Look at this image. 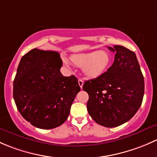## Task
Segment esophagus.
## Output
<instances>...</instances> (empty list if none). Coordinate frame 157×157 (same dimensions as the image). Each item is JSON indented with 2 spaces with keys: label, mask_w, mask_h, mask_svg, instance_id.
Returning <instances> with one entry per match:
<instances>
[{
  "label": "esophagus",
  "mask_w": 157,
  "mask_h": 157,
  "mask_svg": "<svg viewBox=\"0 0 157 157\" xmlns=\"http://www.w3.org/2000/svg\"><path fill=\"white\" fill-rule=\"evenodd\" d=\"M78 82V85H79V86H80V88H82V86H83V84H84L83 80H82V78H79Z\"/></svg>",
  "instance_id": "esophagus-1"
}]
</instances>
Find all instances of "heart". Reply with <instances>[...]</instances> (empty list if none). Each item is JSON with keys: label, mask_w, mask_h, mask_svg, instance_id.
Masks as SVG:
<instances>
[{"label": "heart", "mask_w": 157, "mask_h": 157, "mask_svg": "<svg viewBox=\"0 0 157 157\" xmlns=\"http://www.w3.org/2000/svg\"><path fill=\"white\" fill-rule=\"evenodd\" d=\"M74 65L82 67L83 73L90 78H95L102 75L107 69L111 62L110 55L107 51H98L81 53L71 56ZM66 65L69 67L67 63Z\"/></svg>", "instance_id": "b5f03b06"}]
</instances>
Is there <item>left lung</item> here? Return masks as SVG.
Here are the masks:
<instances>
[{
	"label": "left lung",
	"mask_w": 157,
	"mask_h": 157,
	"mask_svg": "<svg viewBox=\"0 0 157 157\" xmlns=\"http://www.w3.org/2000/svg\"><path fill=\"white\" fill-rule=\"evenodd\" d=\"M113 65L102 75L85 82L88 94V112L99 125L113 128L132 119L140 108L144 94V81L133 51L115 45Z\"/></svg>",
	"instance_id": "1"
}]
</instances>
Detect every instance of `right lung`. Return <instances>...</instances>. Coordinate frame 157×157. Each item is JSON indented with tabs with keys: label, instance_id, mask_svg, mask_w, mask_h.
<instances>
[{
	"label": "right lung",
	"instance_id": "add662e5",
	"mask_svg": "<svg viewBox=\"0 0 157 157\" xmlns=\"http://www.w3.org/2000/svg\"><path fill=\"white\" fill-rule=\"evenodd\" d=\"M59 53L35 49L24 55L13 81V98L19 112L38 128L51 129L67 119L81 88L74 75L60 72Z\"/></svg>",
	"mask_w": 157,
	"mask_h": 157
}]
</instances>
